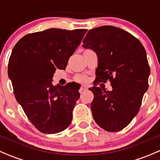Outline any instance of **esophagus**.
Segmentation results:
<instances>
[{
	"label": "esophagus",
	"instance_id": "esophagus-1",
	"mask_svg": "<svg viewBox=\"0 0 160 160\" xmlns=\"http://www.w3.org/2000/svg\"><path fill=\"white\" fill-rule=\"evenodd\" d=\"M87 89H88V88H87V87H83V88H80L79 91H80V93H82V92H83V90H86Z\"/></svg>",
	"mask_w": 160,
	"mask_h": 160
}]
</instances>
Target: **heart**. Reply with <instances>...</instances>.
<instances>
[{
	"mask_svg": "<svg viewBox=\"0 0 160 160\" xmlns=\"http://www.w3.org/2000/svg\"><path fill=\"white\" fill-rule=\"evenodd\" d=\"M74 80L76 82H78L80 83H86L88 81V77L83 75H77L74 77Z\"/></svg>",
	"mask_w": 160,
	"mask_h": 160,
	"instance_id": "1",
	"label": "heart"
}]
</instances>
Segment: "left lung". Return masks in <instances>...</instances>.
<instances>
[{"mask_svg": "<svg viewBox=\"0 0 160 160\" xmlns=\"http://www.w3.org/2000/svg\"><path fill=\"white\" fill-rule=\"evenodd\" d=\"M83 47L98 55L96 80L111 82L112 90L89 88L93 93L92 114L96 123L108 132H118L132 122L140 109L149 88L150 68L141 42L126 31L104 25L90 29Z\"/></svg>", "mask_w": 160, "mask_h": 160, "instance_id": "8db88e82", "label": "left lung"}]
</instances>
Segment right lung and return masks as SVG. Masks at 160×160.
Segmentation results:
<instances>
[{
    "label": "right lung",
    "instance_id": "right-lung-1",
    "mask_svg": "<svg viewBox=\"0 0 160 160\" xmlns=\"http://www.w3.org/2000/svg\"><path fill=\"white\" fill-rule=\"evenodd\" d=\"M87 31L50 28L30 33L12 50L8 70L14 97L42 133H58L70 125L79 86H54L52 79L56 70H65Z\"/></svg>",
    "mask_w": 160,
    "mask_h": 160
}]
</instances>
